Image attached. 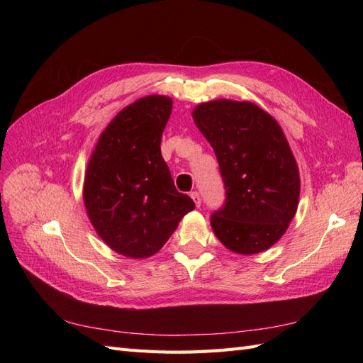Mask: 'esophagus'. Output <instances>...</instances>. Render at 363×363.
<instances>
[{
    "label": "esophagus",
    "mask_w": 363,
    "mask_h": 363,
    "mask_svg": "<svg viewBox=\"0 0 363 363\" xmlns=\"http://www.w3.org/2000/svg\"><path fill=\"white\" fill-rule=\"evenodd\" d=\"M191 196H192V200H194L195 206H196V207H200V206H201V196H200V194L196 192V191H194V192L191 194Z\"/></svg>",
    "instance_id": "34e87169"
}]
</instances>
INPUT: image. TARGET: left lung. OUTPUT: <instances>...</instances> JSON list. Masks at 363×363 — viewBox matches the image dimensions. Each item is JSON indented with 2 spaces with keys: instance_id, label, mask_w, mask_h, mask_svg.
Here are the masks:
<instances>
[{
  "instance_id": "left-lung-1",
  "label": "left lung",
  "mask_w": 363,
  "mask_h": 363,
  "mask_svg": "<svg viewBox=\"0 0 363 363\" xmlns=\"http://www.w3.org/2000/svg\"><path fill=\"white\" fill-rule=\"evenodd\" d=\"M192 116L224 182L225 201L211 216L216 238L239 255L268 250L286 232L300 196L298 168L280 125L248 101L203 103Z\"/></svg>"
}]
</instances>
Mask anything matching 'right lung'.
Returning a JSON list of instances; mask_svg holds the SVG:
<instances>
[{
	"instance_id": "right-lung-1",
	"label": "right lung",
	"mask_w": 363,
	"mask_h": 363,
	"mask_svg": "<svg viewBox=\"0 0 363 363\" xmlns=\"http://www.w3.org/2000/svg\"><path fill=\"white\" fill-rule=\"evenodd\" d=\"M171 111V98L162 95L127 106L103 131L87 164V216L108 247L131 259L157 252L195 208L191 196L175 189L160 152Z\"/></svg>"
}]
</instances>
